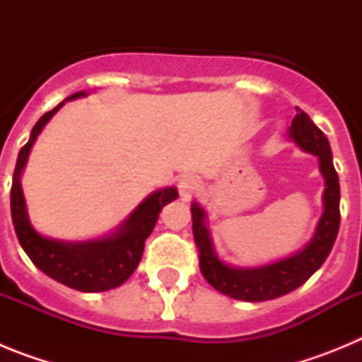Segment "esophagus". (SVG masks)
Returning a JSON list of instances; mask_svg holds the SVG:
<instances>
[{"mask_svg":"<svg viewBox=\"0 0 362 362\" xmlns=\"http://www.w3.org/2000/svg\"><path fill=\"white\" fill-rule=\"evenodd\" d=\"M179 192H181V197H183L185 201L190 199L194 194H196L197 190H199L201 183H199V177L194 174H187L183 175V177L179 179Z\"/></svg>","mask_w":362,"mask_h":362,"instance_id":"34e87169","label":"esophagus"}]
</instances>
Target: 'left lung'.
<instances>
[{
  "mask_svg": "<svg viewBox=\"0 0 362 362\" xmlns=\"http://www.w3.org/2000/svg\"><path fill=\"white\" fill-rule=\"evenodd\" d=\"M288 136L303 152L312 153L319 159V170L325 177V192H322V216L317 223L313 238L303 250L288 255V257L263 264V267H232L221 261L214 250V243L210 238V230L206 226V212L201 209L199 203H192V230L199 250L201 274L217 292L225 293L232 299L250 300H270L276 297L290 293L299 288L310 277L322 267L335 238L339 232L341 214H339V177L332 161L330 143L325 134L313 124L308 114L297 108Z\"/></svg>",
  "mask_w": 362,
  "mask_h": 362,
  "instance_id": "obj_1",
  "label": "left lung"
}]
</instances>
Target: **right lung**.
Returning a JSON list of instances; mask_svg holds the SVG:
<instances>
[{"label":"right lung","instance_id":"obj_1","mask_svg":"<svg viewBox=\"0 0 362 362\" xmlns=\"http://www.w3.org/2000/svg\"><path fill=\"white\" fill-rule=\"evenodd\" d=\"M86 94H88L86 90L76 92L56 108L43 114L34 124L30 139L19 150L16 161L11 190V212L19 245L43 274L79 292H105V290L117 288L132 276L141 261L146 238L158 223L159 212L165 204L177 199V190L174 187H166L152 192L114 232L98 239L62 241V239L45 238L30 225L23 188H21V174L27 165L28 153L54 114L66 101L85 98Z\"/></svg>","mask_w":362,"mask_h":362}]
</instances>
